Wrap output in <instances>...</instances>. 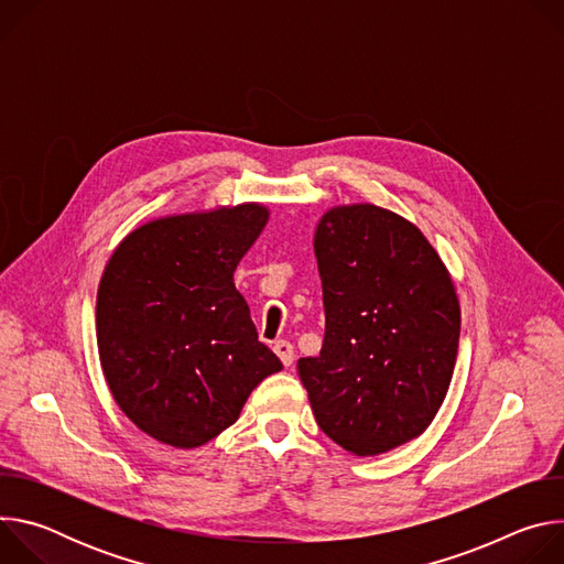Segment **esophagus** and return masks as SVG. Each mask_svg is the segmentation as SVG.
<instances>
[{
  "label": "esophagus",
  "mask_w": 564,
  "mask_h": 564,
  "mask_svg": "<svg viewBox=\"0 0 564 564\" xmlns=\"http://www.w3.org/2000/svg\"><path fill=\"white\" fill-rule=\"evenodd\" d=\"M274 352L279 355V359L283 361V366H292L294 361V348L290 341H276L274 344Z\"/></svg>",
  "instance_id": "obj_1"
}]
</instances>
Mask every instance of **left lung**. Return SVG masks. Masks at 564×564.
<instances>
[{"instance_id": "left-lung-1", "label": "left lung", "mask_w": 564, "mask_h": 564, "mask_svg": "<svg viewBox=\"0 0 564 564\" xmlns=\"http://www.w3.org/2000/svg\"><path fill=\"white\" fill-rule=\"evenodd\" d=\"M326 307L318 357L299 359L316 424L352 455L420 437L457 359L459 299L417 225L390 209L330 207L314 229Z\"/></svg>"}]
</instances>
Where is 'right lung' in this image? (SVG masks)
<instances>
[{
	"mask_svg": "<svg viewBox=\"0 0 564 564\" xmlns=\"http://www.w3.org/2000/svg\"><path fill=\"white\" fill-rule=\"evenodd\" d=\"M268 218L261 203L160 216L131 229L107 261L100 366L120 411L149 437L185 451L207 444L283 368L234 285Z\"/></svg>",
	"mask_w": 564,
	"mask_h": 564,
	"instance_id": "obj_1",
	"label": "right lung"
}]
</instances>
